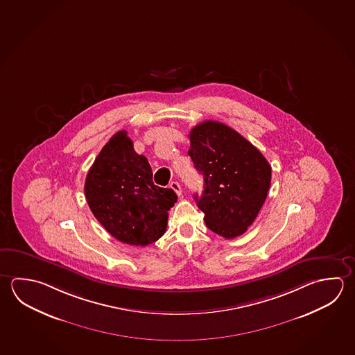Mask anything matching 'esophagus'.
Masks as SVG:
<instances>
[{"instance_id": "esophagus-1", "label": "esophagus", "mask_w": 355, "mask_h": 355, "mask_svg": "<svg viewBox=\"0 0 355 355\" xmlns=\"http://www.w3.org/2000/svg\"><path fill=\"white\" fill-rule=\"evenodd\" d=\"M170 187L174 190L175 193H178V195L180 196L181 193H182V190H181L180 184H179L178 181H173V182L170 184Z\"/></svg>"}]
</instances>
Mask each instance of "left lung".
I'll list each match as a JSON object with an SVG mask.
<instances>
[{
	"mask_svg": "<svg viewBox=\"0 0 355 355\" xmlns=\"http://www.w3.org/2000/svg\"><path fill=\"white\" fill-rule=\"evenodd\" d=\"M187 151L204 178L193 199L211 232L225 239L244 234L257 219L271 181V168L258 148L235 130L204 121L189 134Z\"/></svg>",
	"mask_w": 355,
	"mask_h": 355,
	"instance_id": "left-lung-1",
	"label": "left lung"
}]
</instances>
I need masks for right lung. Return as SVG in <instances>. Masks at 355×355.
<instances>
[{
  "label": "right lung",
  "mask_w": 355,
  "mask_h": 355,
  "mask_svg": "<svg viewBox=\"0 0 355 355\" xmlns=\"http://www.w3.org/2000/svg\"><path fill=\"white\" fill-rule=\"evenodd\" d=\"M85 196L98 223L119 241L146 246L162 238L178 195L156 187L148 159L136 154L126 131H119L97 155Z\"/></svg>",
  "instance_id": "right-lung-1"
}]
</instances>
